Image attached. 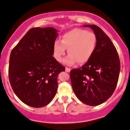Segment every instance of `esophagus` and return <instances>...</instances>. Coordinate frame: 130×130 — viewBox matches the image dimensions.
I'll return each mask as SVG.
<instances>
[{"instance_id":"esophagus-1","label":"esophagus","mask_w":130,"mask_h":130,"mask_svg":"<svg viewBox=\"0 0 130 130\" xmlns=\"http://www.w3.org/2000/svg\"><path fill=\"white\" fill-rule=\"evenodd\" d=\"M66 72H69L71 71V69L70 68H66Z\"/></svg>"}]
</instances>
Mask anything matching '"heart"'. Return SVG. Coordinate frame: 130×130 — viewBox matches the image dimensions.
Here are the masks:
<instances>
[{
    "label": "heart",
    "mask_w": 130,
    "mask_h": 130,
    "mask_svg": "<svg viewBox=\"0 0 130 130\" xmlns=\"http://www.w3.org/2000/svg\"><path fill=\"white\" fill-rule=\"evenodd\" d=\"M97 38L93 32L75 28L64 33L61 41L56 40L53 44V56L58 62H62L66 49L69 54L64 60L68 66L79 62L84 63L92 56L97 47Z\"/></svg>",
    "instance_id": "1"
}]
</instances>
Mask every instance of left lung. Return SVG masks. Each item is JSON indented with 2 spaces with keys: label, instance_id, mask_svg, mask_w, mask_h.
<instances>
[{
  "label": "left lung",
  "instance_id": "left-lung-1",
  "mask_svg": "<svg viewBox=\"0 0 130 130\" xmlns=\"http://www.w3.org/2000/svg\"><path fill=\"white\" fill-rule=\"evenodd\" d=\"M97 36V43L92 56L79 69L70 72L74 93L82 102L97 106L110 98L119 77L120 62L118 53L109 37L99 26L86 25Z\"/></svg>",
  "mask_w": 130,
  "mask_h": 130
}]
</instances>
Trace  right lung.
Wrapping results in <instances>:
<instances>
[{
	"label": "right lung",
	"instance_id": "1",
	"mask_svg": "<svg viewBox=\"0 0 130 130\" xmlns=\"http://www.w3.org/2000/svg\"><path fill=\"white\" fill-rule=\"evenodd\" d=\"M58 32L52 27L33 28L11 51L10 85L21 101L30 107H43L52 101L58 74L65 71L53 56Z\"/></svg>",
	"mask_w": 130,
	"mask_h": 130
}]
</instances>
